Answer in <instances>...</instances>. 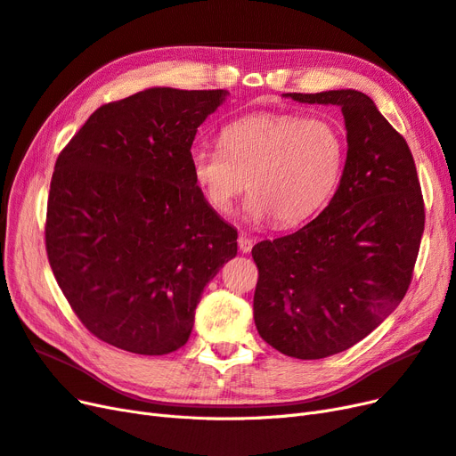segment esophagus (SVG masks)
I'll list each match as a JSON object with an SVG mask.
<instances>
[{"label": "esophagus", "instance_id": "1", "mask_svg": "<svg viewBox=\"0 0 456 456\" xmlns=\"http://www.w3.org/2000/svg\"><path fill=\"white\" fill-rule=\"evenodd\" d=\"M254 244H256V240L252 239V237H246V234L242 232L240 234V237H239V249H240V252L242 254H248L249 252V249H252L254 248Z\"/></svg>", "mask_w": 456, "mask_h": 456}]
</instances>
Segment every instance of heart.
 <instances>
[{"mask_svg":"<svg viewBox=\"0 0 456 456\" xmlns=\"http://www.w3.org/2000/svg\"><path fill=\"white\" fill-rule=\"evenodd\" d=\"M222 148L195 145L191 172L216 212H229L246 187L248 219L291 227L326 207L345 163L341 130L322 117L254 113L222 130Z\"/></svg>","mask_w":456,"mask_h":456,"instance_id":"b5f03b06","label":"heart"}]
</instances>
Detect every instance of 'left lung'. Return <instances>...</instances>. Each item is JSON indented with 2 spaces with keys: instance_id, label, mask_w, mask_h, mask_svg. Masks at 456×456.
I'll list each match as a JSON object with an SVG mask.
<instances>
[{
  "instance_id": "8db88e82",
  "label": "left lung",
  "mask_w": 456,
  "mask_h": 456,
  "mask_svg": "<svg viewBox=\"0 0 456 456\" xmlns=\"http://www.w3.org/2000/svg\"><path fill=\"white\" fill-rule=\"evenodd\" d=\"M284 96L339 106L348 150L339 187L318 217L254 246V320L278 352L320 360L354 346L402 303L424 202L407 142L370 96L352 89Z\"/></svg>"
}]
</instances>
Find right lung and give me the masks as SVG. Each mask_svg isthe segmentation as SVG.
<instances>
[{
    "mask_svg": "<svg viewBox=\"0 0 456 456\" xmlns=\"http://www.w3.org/2000/svg\"><path fill=\"white\" fill-rule=\"evenodd\" d=\"M227 91L153 86L98 108L58 155L45 224L51 269L100 341L145 356L189 339L237 229L191 172L197 128Z\"/></svg>",
    "mask_w": 456,
    "mask_h": 456,
    "instance_id": "right-lung-1",
    "label": "right lung"
}]
</instances>
